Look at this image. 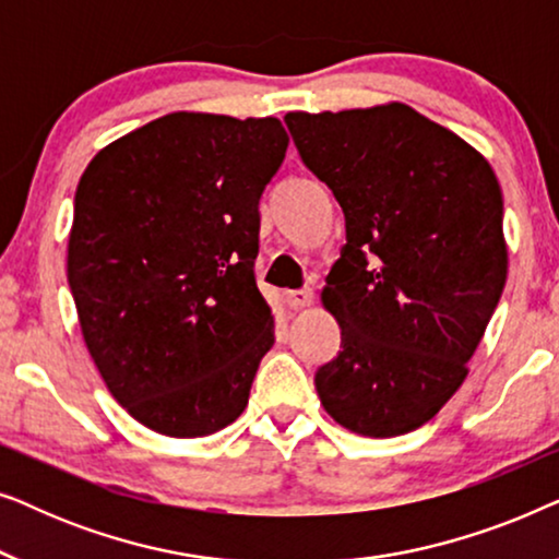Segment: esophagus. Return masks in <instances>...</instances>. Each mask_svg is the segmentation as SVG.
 <instances>
[{
	"label": "esophagus",
	"mask_w": 559,
	"mask_h": 559,
	"mask_svg": "<svg viewBox=\"0 0 559 559\" xmlns=\"http://www.w3.org/2000/svg\"><path fill=\"white\" fill-rule=\"evenodd\" d=\"M285 300L289 308H310L316 302V295H312V289H287Z\"/></svg>",
	"instance_id": "obj_1"
}]
</instances>
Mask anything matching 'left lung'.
I'll use <instances>...</instances> for the list:
<instances>
[{
  "label": "left lung",
  "mask_w": 559,
  "mask_h": 559,
  "mask_svg": "<svg viewBox=\"0 0 559 559\" xmlns=\"http://www.w3.org/2000/svg\"><path fill=\"white\" fill-rule=\"evenodd\" d=\"M285 121L346 213L348 241L320 293L343 350L316 373L320 404L364 438L417 430L468 377L507 285L493 167L400 102Z\"/></svg>",
  "instance_id": "obj_1"
}]
</instances>
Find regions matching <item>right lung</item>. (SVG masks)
<instances>
[{
    "instance_id": "add662e5",
    "label": "right lung",
    "mask_w": 559,
    "mask_h": 559,
    "mask_svg": "<svg viewBox=\"0 0 559 559\" xmlns=\"http://www.w3.org/2000/svg\"><path fill=\"white\" fill-rule=\"evenodd\" d=\"M277 117L173 111L96 152L68 234L83 341L136 423L203 438L247 409L274 316L259 293V198Z\"/></svg>"
}]
</instances>
